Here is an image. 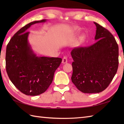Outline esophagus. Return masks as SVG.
Returning a JSON list of instances; mask_svg holds the SVG:
<instances>
[{
  "mask_svg": "<svg viewBox=\"0 0 124 124\" xmlns=\"http://www.w3.org/2000/svg\"><path fill=\"white\" fill-rule=\"evenodd\" d=\"M68 62V59H67V56H64L63 58L62 59V63L63 64H65L67 63Z\"/></svg>",
  "mask_w": 124,
  "mask_h": 124,
  "instance_id": "esophagus-1",
  "label": "esophagus"
}]
</instances>
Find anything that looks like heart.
I'll return each mask as SVG.
<instances>
[{
  "instance_id": "obj_1",
  "label": "heart",
  "mask_w": 124,
  "mask_h": 124,
  "mask_svg": "<svg viewBox=\"0 0 124 124\" xmlns=\"http://www.w3.org/2000/svg\"><path fill=\"white\" fill-rule=\"evenodd\" d=\"M77 30V28H76V27L73 28V29H72V30H73V31H75V30ZM83 37H81V39H83Z\"/></svg>"
}]
</instances>
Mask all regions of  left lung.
Masks as SVG:
<instances>
[{"label":"left lung","mask_w":124,"mask_h":124,"mask_svg":"<svg viewBox=\"0 0 124 124\" xmlns=\"http://www.w3.org/2000/svg\"><path fill=\"white\" fill-rule=\"evenodd\" d=\"M96 27L95 43L72 50V82L84 93H97L106 89L118 68L119 48L116 39L106 28Z\"/></svg>","instance_id":"obj_1"}]
</instances>
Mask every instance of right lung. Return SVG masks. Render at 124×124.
<instances>
[{
    "label": "right lung",
    "instance_id": "right-lung-1",
    "mask_svg": "<svg viewBox=\"0 0 124 124\" xmlns=\"http://www.w3.org/2000/svg\"><path fill=\"white\" fill-rule=\"evenodd\" d=\"M46 21L45 19L36 21L25 25L13 36L6 47L7 75L16 87L27 95L44 93L62 62L61 58L37 56L28 41V29L36 23Z\"/></svg>",
    "mask_w": 124,
    "mask_h": 124
}]
</instances>
